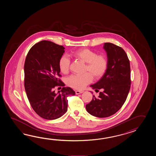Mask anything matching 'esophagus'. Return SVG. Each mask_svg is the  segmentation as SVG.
I'll return each instance as SVG.
<instances>
[{"label":"esophagus","instance_id":"1","mask_svg":"<svg viewBox=\"0 0 156 156\" xmlns=\"http://www.w3.org/2000/svg\"><path fill=\"white\" fill-rule=\"evenodd\" d=\"M83 91H78V90H77L75 91V93H76V94L77 95H78V94H81V93H83Z\"/></svg>","mask_w":156,"mask_h":156}]
</instances>
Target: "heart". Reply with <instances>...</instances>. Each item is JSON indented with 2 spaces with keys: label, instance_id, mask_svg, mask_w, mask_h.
Instances as JSON below:
<instances>
[{
  "label": "heart",
  "instance_id": "1",
  "mask_svg": "<svg viewBox=\"0 0 156 156\" xmlns=\"http://www.w3.org/2000/svg\"><path fill=\"white\" fill-rule=\"evenodd\" d=\"M77 60L86 63L85 73L81 75H73L67 79V84L77 90H82L94 79H99L104 75L108 67V60L104 55H98L92 50L83 48L73 53ZM59 68L62 73L66 74L69 71L70 60L66 56L61 57L59 61Z\"/></svg>",
  "mask_w": 156,
  "mask_h": 156
}]
</instances>
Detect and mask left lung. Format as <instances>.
<instances>
[{
    "mask_svg": "<svg viewBox=\"0 0 156 156\" xmlns=\"http://www.w3.org/2000/svg\"><path fill=\"white\" fill-rule=\"evenodd\" d=\"M108 60L105 73L95 83L90 85L93 89H101L99 96H93L86 105L90 114L105 118L116 113L125 103L130 87L129 60L122 48L111 43L104 44ZM91 93L92 92H91Z\"/></svg>",
    "mask_w": 156,
    "mask_h": 156,
    "instance_id": "1",
    "label": "left lung"
}]
</instances>
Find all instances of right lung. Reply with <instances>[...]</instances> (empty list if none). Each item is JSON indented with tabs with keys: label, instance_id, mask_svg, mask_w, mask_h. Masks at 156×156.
Listing matches in <instances>:
<instances>
[{
	"label": "right lung",
	"instance_id": "add662e5",
	"mask_svg": "<svg viewBox=\"0 0 156 156\" xmlns=\"http://www.w3.org/2000/svg\"><path fill=\"white\" fill-rule=\"evenodd\" d=\"M65 48L48 41L35 44L25 60L24 87L27 98L34 112L44 119H56L66 113L70 95L75 92L69 87H64L56 93V86H65L60 76L59 61Z\"/></svg>",
	"mask_w": 156,
	"mask_h": 156
}]
</instances>
